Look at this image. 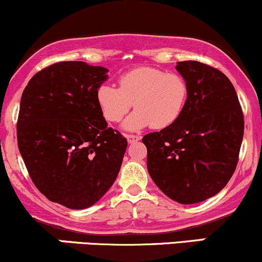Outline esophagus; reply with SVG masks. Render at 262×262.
I'll return each mask as SVG.
<instances>
[{"mask_svg": "<svg viewBox=\"0 0 262 262\" xmlns=\"http://www.w3.org/2000/svg\"><path fill=\"white\" fill-rule=\"evenodd\" d=\"M125 138H127L129 144L135 143V141L140 140V137H137V135H132V134H127V135H125Z\"/></svg>", "mask_w": 262, "mask_h": 262, "instance_id": "1", "label": "esophagus"}]
</instances>
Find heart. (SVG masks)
<instances>
[{"instance_id":"1","label":"heart","mask_w":262,"mask_h":262,"mask_svg":"<svg viewBox=\"0 0 262 262\" xmlns=\"http://www.w3.org/2000/svg\"><path fill=\"white\" fill-rule=\"evenodd\" d=\"M119 89L102 83L96 90V102L108 122L117 123L137 110L123 123V129L137 132L151 125L170 127L181 117L188 96V86L181 75L165 73L152 66H139L121 75Z\"/></svg>"}]
</instances>
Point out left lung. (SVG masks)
<instances>
[{
    "label": "left lung",
    "mask_w": 262,
    "mask_h": 262,
    "mask_svg": "<svg viewBox=\"0 0 262 262\" xmlns=\"http://www.w3.org/2000/svg\"><path fill=\"white\" fill-rule=\"evenodd\" d=\"M188 96L177 121L146 134L149 175L171 200L200 203L221 192L235 171L244 135V117L222 71L198 61H180Z\"/></svg>",
    "instance_id": "obj_1"
}]
</instances>
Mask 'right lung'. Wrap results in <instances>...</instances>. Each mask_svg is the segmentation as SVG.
Returning <instances> with one entry per match:
<instances>
[{
	"label": "right lung",
	"mask_w": 262,
	"mask_h": 262,
	"mask_svg": "<svg viewBox=\"0 0 262 262\" xmlns=\"http://www.w3.org/2000/svg\"><path fill=\"white\" fill-rule=\"evenodd\" d=\"M107 73L58 62L35 74L20 98L18 149L39 191L66 208L98 202L121 170L127 139L108 128L96 102Z\"/></svg>",
	"instance_id": "right-lung-1"
}]
</instances>
